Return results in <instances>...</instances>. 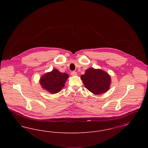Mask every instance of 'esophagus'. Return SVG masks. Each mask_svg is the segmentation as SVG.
Returning <instances> with one entry per match:
<instances>
[{
    "label": "esophagus",
    "instance_id": "esophagus-1",
    "mask_svg": "<svg viewBox=\"0 0 148 148\" xmlns=\"http://www.w3.org/2000/svg\"><path fill=\"white\" fill-rule=\"evenodd\" d=\"M71 74L72 76H76L77 75V73L75 71H72L71 72Z\"/></svg>",
    "mask_w": 148,
    "mask_h": 148
}]
</instances>
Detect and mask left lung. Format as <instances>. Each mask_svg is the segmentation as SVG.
Wrapping results in <instances>:
<instances>
[{
	"label": "left lung",
	"mask_w": 148,
	"mask_h": 148,
	"mask_svg": "<svg viewBox=\"0 0 148 148\" xmlns=\"http://www.w3.org/2000/svg\"><path fill=\"white\" fill-rule=\"evenodd\" d=\"M85 87L92 93L98 95L107 92L111 83L110 75L104 71L92 68L87 69L81 75Z\"/></svg>",
	"instance_id": "left-lung-1"
}]
</instances>
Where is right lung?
<instances>
[{"label": "right lung", "mask_w": 148, "mask_h": 148, "mask_svg": "<svg viewBox=\"0 0 148 148\" xmlns=\"http://www.w3.org/2000/svg\"><path fill=\"white\" fill-rule=\"evenodd\" d=\"M68 77L67 74L61 73L57 69H53L51 72L42 75L40 83L47 91L53 94L57 93L62 89Z\"/></svg>", "instance_id": "right-lung-1"}]
</instances>
